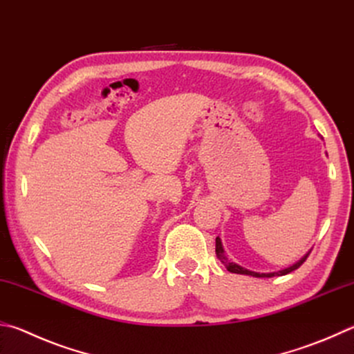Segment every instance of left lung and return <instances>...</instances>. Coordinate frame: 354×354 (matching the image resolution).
<instances>
[{"label": "left lung", "mask_w": 354, "mask_h": 354, "mask_svg": "<svg viewBox=\"0 0 354 354\" xmlns=\"http://www.w3.org/2000/svg\"><path fill=\"white\" fill-rule=\"evenodd\" d=\"M215 243H216V244H215V252H216L218 260H220V261L223 263V265L226 266V269H227L229 272L243 274V275H252V277H275V275H286V274L295 271V269L304 265V261L308 259V255H310V252H308L305 257H301V259H300L297 263H294L292 266H289V268H286V269H281V271H277V272H268V274L261 272V274H260V272L249 271V269L241 268L240 265H236V263L230 261V260L227 259V257H226V254H224V249H223V244H221V239H220V236H216Z\"/></svg>", "instance_id": "8db88e82"}]
</instances>
